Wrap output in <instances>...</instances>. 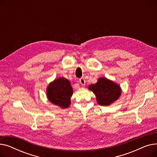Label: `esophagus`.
<instances>
[{
	"label": "esophagus",
	"instance_id": "1",
	"mask_svg": "<svg viewBox=\"0 0 157 157\" xmlns=\"http://www.w3.org/2000/svg\"><path fill=\"white\" fill-rule=\"evenodd\" d=\"M79 83L82 86H85V80L84 78H81L79 79Z\"/></svg>",
	"mask_w": 157,
	"mask_h": 157
}]
</instances>
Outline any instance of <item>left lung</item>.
<instances>
[{"label": "left lung", "mask_w": 157, "mask_h": 157, "mask_svg": "<svg viewBox=\"0 0 157 157\" xmlns=\"http://www.w3.org/2000/svg\"><path fill=\"white\" fill-rule=\"evenodd\" d=\"M96 97L97 103L108 106L118 100L121 94V89L119 85L106 78H99L95 84L88 86Z\"/></svg>", "instance_id": "1"}]
</instances>
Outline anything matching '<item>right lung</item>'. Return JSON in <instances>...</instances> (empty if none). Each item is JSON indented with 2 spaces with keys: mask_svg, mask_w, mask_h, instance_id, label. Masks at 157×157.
Returning a JSON list of instances; mask_svg holds the SVG:
<instances>
[{
  "mask_svg": "<svg viewBox=\"0 0 157 157\" xmlns=\"http://www.w3.org/2000/svg\"><path fill=\"white\" fill-rule=\"evenodd\" d=\"M72 94L73 89L70 81L63 77L55 79L48 85L46 88L48 101L61 108L69 107Z\"/></svg>",
  "mask_w": 157,
  "mask_h": 157,
  "instance_id": "1",
  "label": "right lung"
}]
</instances>
